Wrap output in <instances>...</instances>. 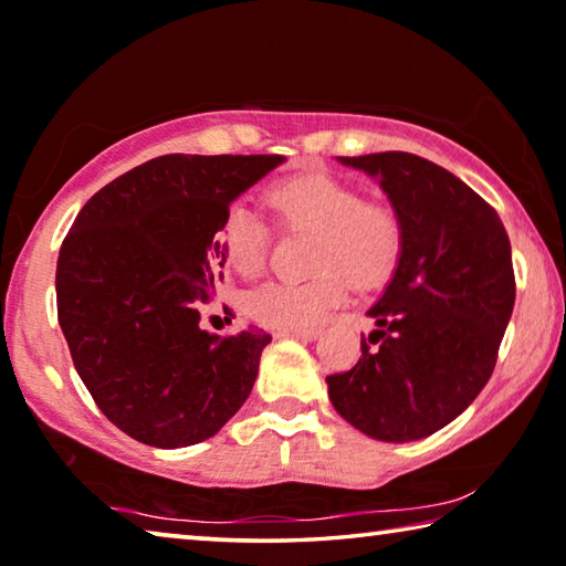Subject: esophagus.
<instances>
[{
	"label": "esophagus",
	"instance_id": "34e87169",
	"mask_svg": "<svg viewBox=\"0 0 566 566\" xmlns=\"http://www.w3.org/2000/svg\"><path fill=\"white\" fill-rule=\"evenodd\" d=\"M318 328H305V331H277V336H293V338H301V340H313L318 338Z\"/></svg>",
	"mask_w": 566,
	"mask_h": 566
}]
</instances>
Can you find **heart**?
<instances>
[{"mask_svg":"<svg viewBox=\"0 0 566 566\" xmlns=\"http://www.w3.org/2000/svg\"><path fill=\"white\" fill-rule=\"evenodd\" d=\"M277 228L313 233L311 271L305 281H271L245 298V313L275 331L318 326L328 311L346 301L348 281L376 289L394 275L403 253V218L391 202L366 198L360 188L328 172L293 175L265 192ZM273 228L245 202L230 206L216 233V245L238 275L263 273Z\"/></svg>","mask_w":566,"mask_h":566,"instance_id":"obj_1","label":"heart"}]
</instances>
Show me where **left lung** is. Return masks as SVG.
Wrapping results in <instances>:
<instances>
[{
  "label": "left lung",
  "mask_w": 566,
  "mask_h": 566,
  "mask_svg": "<svg viewBox=\"0 0 566 566\" xmlns=\"http://www.w3.org/2000/svg\"><path fill=\"white\" fill-rule=\"evenodd\" d=\"M340 163L378 178L406 240L358 364L326 376L331 403L370 439H423L492 378L516 298L512 245L499 212L437 163L411 153Z\"/></svg>",
  "instance_id": "8db88e82"
}]
</instances>
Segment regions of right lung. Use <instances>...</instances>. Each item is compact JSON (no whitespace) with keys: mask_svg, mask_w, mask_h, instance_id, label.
<instances>
[{"mask_svg":"<svg viewBox=\"0 0 566 566\" xmlns=\"http://www.w3.org/2000/svg\"><path fill=\"white\" fill-rule=\"evenodd\" d=\"M283 155H163L119 175L74 218L57 258V318L97 409L157 449L200 443L253 391L271 333L216 336L200 311L226 258L230 202Z\"/></svg>","mask_w":566,"mask_h":566,"instance_id":"right-lung-1","label":"right lung"}]
</instances>
